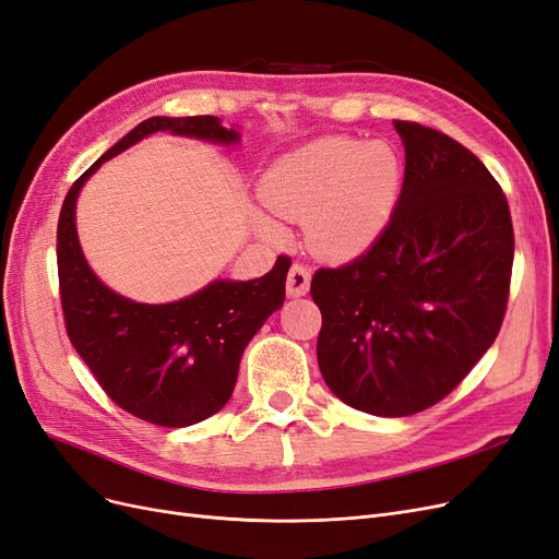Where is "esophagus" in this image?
Segmentation results:
<instances>
[{
    "mask_svg": "<svg viewBox=\"0 0 559 559\" xmlns=\"http://www.w3.org/2000/svg\"><path fill=\"white\" fill-rule=\"evenodd\" d=\"M311 287V269L301 262H295L287 272V281H285V290L290 297H304Z\"/></svg>",
    "mask_w": 559,
    "mask_h": 559,
    "instance_id": "34e87169",
    "label": "esophagus"
}]
</instances>
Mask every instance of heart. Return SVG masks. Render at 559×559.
<instances>
[{
  "label": "heart",
  "mask_w": 559,
  "mask_h": 559,
  "mask_svg": "<svg viewBox=\"0 0 559 559\" xmlns=\"http://www.w3.org/2000/svg\"><path fill=\"white\" fill-rule=\"evenodd\" d=\"M403 165L389 142L320 138L274 160L258 200L276 221H299L316 253L355 258L373 246L396 210ZM266 237L278 227L260 223Z\"/></svg>",
  "instance_id": "heart-1"
}]
</instances>
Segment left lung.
I'll return each instance as SVG.
<instances>
[{
	"instance_id": "1",
	"label": "left lung",
	"mask_w": 559,
	"mask_h": 559,
	"mask_svg": "<svg viewBox=\"0 0 559 559\" xmlns=\"http://www.w3.org/2000/svg\"><path fill=\"white\" fill-rule=\"evenodd\" d=\"M394 127L405 179L384 233L311 281L322 378L376 417L417 415L463 382L500 334L513 264L511 212L486 165L436 129Z\"/></svg>"
}]
</instances>
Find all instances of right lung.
<instances>
[{
	"instance_id": "add662e5",
	"label": "right lung",
	"mask_w": 559,
	"mask_h": 559,
	"mask_svg": "<svg viewBox=\"0 0 559 559\" xmlns=\"http://www.w3.org/2000/svg\"><path fill=\"white\" fill-rule=\"evenodd\" d=\"M156 131L239 142L212 115L152 117L123 135L69 189L57 223L59 297L67 334L100 389L129 415L156 426L198 424L230 401L243 347L283 306L290 258L255 281H214L173 304L119 297L90 269L75 233L78 193L103 160Z\"/></svg>"
}]
</instances>
